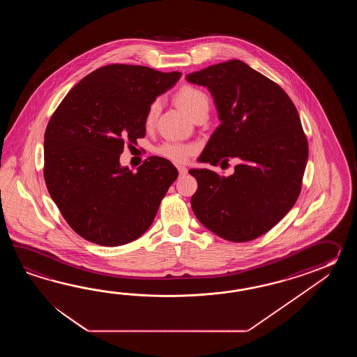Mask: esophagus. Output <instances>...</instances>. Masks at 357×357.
Returning <instances> with one entry per match:
<instances>
[{"label":"esophagus","instance_id":"34e87169","mask_svg":"<svg viewBox=\"0 0 357 357\" xmlns=\"http://www.w3.org/2000/svg\"><path fill=\"white\" fill-rule=\"evenodd\" d=\"M177 169H178L180 175H186L188 174V168L185 167V166H177Z\"/></svg>","mask_w":357,"mask_h":357}]
</instances>
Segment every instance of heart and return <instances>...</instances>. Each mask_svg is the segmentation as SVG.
<instances>
[{"mask_svg":"<svg viewBox=\"0 0 357 357\" xmlns=\"http://www.w3.org/2000/svg\"><path fill=\"white\" fill-rule=\"evenodd\" d=\"M177 105L181 107L182 109L189 114L192 119L195 114L202 111H209V99L206 97L204 91L194 88V86H185L176 96ZM160 100L155 99L148 107L145 114V125L152 126L158 112H160ZM158 154L166 160H172L176 163H183L189 160L190 155L194 152V148L190 145L181 144V143H165L158 148Z\"/></svg>","mask_w":357,"mask_h":357,"instance_id":"obj_1","label":"heart"}]
</instances>
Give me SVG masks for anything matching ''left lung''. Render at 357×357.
I'll use <instances>...</instances> for the list:
<instances>
[{
  "mask_svg": "<svg viewBox=\"0 0 357 357\" xmlns=\"http://www.w3.org/2000/svg\"><path fill=\"white\" fill-rule=\"evenodd\" d=\"M206 86L220 125L199 160L220 167L237 158L234 175L192 168L191 206L200 223L232 243L264 235L289 213L301 191L309 155L296 107L278 84L240 60L186 75Z\"/></svg>",
  "mask_w": 357,
  "mask_h": 357,
  "instance_id": "left-lung-1",
  "label": "left lung"
}]
</instances>
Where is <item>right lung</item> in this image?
Segmentation results:
<instances>
[{"label": "right lung", "mask_w": 357, "mask_h": 357, "mask_svg": "<svg viewBox=\"0 0 357 357\" xmlns=\"http://www.w3.org/2000/svg\"><path fill=\"white\" fill-rule=\"evenodd\" d=\"M181 73L114 63L85 76L62 99L45 132V180L68 226L91 243L120 246L144 234L178 172L151 157L121 167L125 142L145 137V114Z\"/></svg>", "instance_id": "1"}]
</instances>
